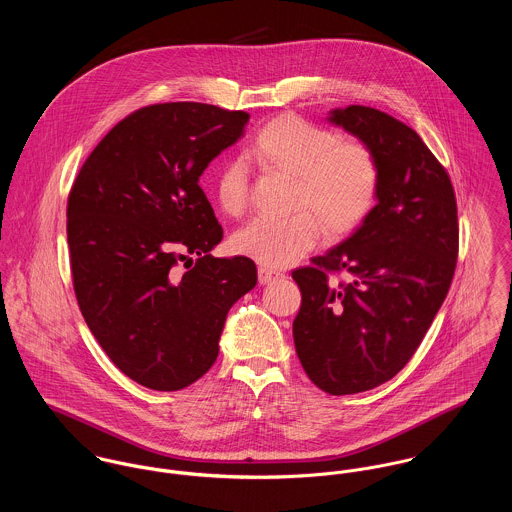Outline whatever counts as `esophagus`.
<instances>
[{
  "instance_id": "34e87169",
  "label": "esophagus",
  "mask_w": 512,
  "mask_h": 512,
  "mask_svg": "<svg viewBox=\"0 0 512 512\" xmlns=\"http://www.w3.org/2000/svg\"><path fill=\"white\" fill-rule=\"evenodd\" d=\"M278 278H282L280 272L270 270V268H264V266L258 268V282H260V284H270V282H274V280H278Z\"/></svg>"
}]
</instances>
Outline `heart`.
<instances>
[{
    "instance_id": "b5f03b06",
    "label": "heart",
    "mask_w": 512,
    "mask_h": 512,
    "mask_svg": "<svg viewBox=\"0 0 512 512\" xmlns=\"http://www.w3.org/2000/svg\"><path fill=\"white\" fill-rule=\"evenodd\" d=\"M260 171L293 179L290 219H254L232 236L238 254L270 268H284L319 240V226L331 240L351 234L374 207L378 161L357 140H341L333 130L299 116L270 120L246 151ZM220 211L240 217L250 203V177L240 161H228L215 177Z\"/></svg>"
}]
</instances>
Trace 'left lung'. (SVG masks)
Returning a JSON list of instances; mask_svg holds the SVG:
<instances>
[{
	"mask_svg": "<svg viewBox=\"0 0 512 512\" xmlns=\"http://www.w3.org/2000/svg\"><path fill=\"white\" fill-rule=\"evenodd\" d=\"M329 120L372 149L380 173L363 226L292 272L297 357L315 386L343 396L380 386L414 357L449 292L459 222L451 179L412 128L368 106ZM341 273L349 283L330 282Z\"/></svg>",
	"mask_w": 512,
	"mask_h": 512,
	"instance_id": "1",
	"label": "left lung"
}]
</instances>
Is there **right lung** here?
Returning <instances> with one entry per match:
<instances>
[{
	"instance_id": "right-lung-1",
	"label": "right lung",
	"mask_w": 512,
	"mask_h": 512,
	"mask_svg": "<svg viewBox=\"0 0 512 512\" xmlns=\"http://www.w3.org/2000/svg\"><path fill=\"white\" fill-rule=\"evenodd\" d=\"M248 118L201 102L144 106L92 149L71 187L78 307L110 361L151 390L199 380L217 361L228 309L256 286L250 258L209 254L222 226L199 187Z\"/></svg>"
}]
</instances>
